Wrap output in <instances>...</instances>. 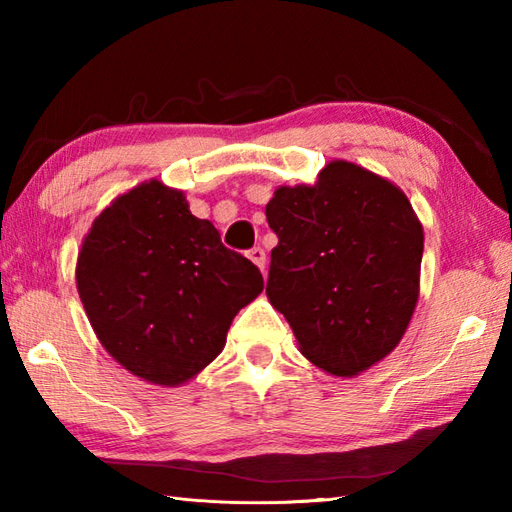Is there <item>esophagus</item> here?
<instances>
[{"label": "esophagus", "instance_id": "1", "mask_svg": "<svg viewBox=\"0 0 512 512\" xmlns=\"http://www.w3.org/2000/svg\"><path fill=\"white\" fill-rule=\"evenodd\" d=\"M248 259L250 262H253L255 266H259V270H262L264 273V268H266V253H264V248L262 246H253L248 250Z\"/></svg>", "mask_w": 512, "mask_h": 512}]
</instances>
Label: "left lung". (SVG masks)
Segmentation results:
<instances>
[{
    "label": "left lung",
    "instance_id": "1",
    "mask_svg": "<svg viewBox=\"0 0 512 512\" xmlns=\"http://www.w3.org/2000/svg\"><path fill=\"white\" fill-rule=\"evenodd\" d=\"M279 237L266 292L301 354L334 376L385 358L418 301L424 235L407 195L352 162L314 187H281L266 206Z\"/></svg>",
    "mask_w": 512,
    "mask_h": 512
}]
</instances>
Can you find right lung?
<instances>
[{
	"label": "right lung",
	"mask_w": 512,
	"mask_h": 512,
	"mask_svg": "<svg viewBox=\"0 0 512 512\" xmlns=\"http://www.w3.org/2000/svg\"><path fill=\"white\" fill-rule=\"evenodd\" d=\"M76 286L105 350L132 374L173 387L222 352L264 277L191 215L180 191L151 180L96 217Z\"/></svg>",
	"instance_id": "obj_1"
}]
</instances>
